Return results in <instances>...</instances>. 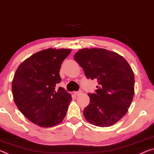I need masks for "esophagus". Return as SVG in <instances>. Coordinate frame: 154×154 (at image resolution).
<instances>
[{
  "label": "esophagus",
  "instance_id": "esophagus-1",
  "mask_svg": "<svg viewBox=\"0 0 154 154\" xmlns=\"http://www.w3.org/2000/svg\"><path fill=\"white\" fill-rule=\"evenodd\" d=\"M82 93V90H79V91H77V92H74V94L76 96H79V95H80Z\"/></svg>",
  "mask_w": 154,
  "mask_h": 154
}]
</instances>
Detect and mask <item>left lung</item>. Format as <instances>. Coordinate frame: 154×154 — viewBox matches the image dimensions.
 <instances>
[{
	"mask_svg": "<svg viewBox=\"0 0 154 154\" xmlns=\"http://www.w3.org/2000/svg\"><path fill=\"white\" fill-rule=\"evenodd\" d=\"M74 59L88 79L97 81L95 93L83 110L88 122L96 126L116 124L128 111L134 92V77L123 57L105 49H79Z\"/></svg>",
	"mask_w": 154,
	"mask_h": 154,
	"instance_id": "left-lung-1",
	"label": "left lung"
}]
</instances>
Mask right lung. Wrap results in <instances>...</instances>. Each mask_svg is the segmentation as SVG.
<instances>
[{
	"label": "right lung",
	"instance_id": "add662e5",
	"mask_svg": "<svg viewBox=\"0 0 154 154\" xmlns=\"http://www.w3.org/2000/svg\"><path fill=\"white\" fill-rule=\"evenodd\" d=\"M69 49H47L21 64L12 82L15 105L30 122L41 127H51L66 116L71 95L63 88L60 70Z\"/></svg>",
	"mask_w": 154,
	"mask_h": 154
}]
</instances>
